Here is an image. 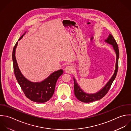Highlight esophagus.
I'll return each instance as SVG.
<instances>
[{"label": "esophagus", "instance_id": "esophagus-1", "mask_svg": "<svg viewBox=\"0 0 131 131\" xmlns=\"http://www.w3.org/2000/svg\"><path fill=\"white\" fill-rule=\"evenodd\" d=\"M65 70L66 73L70 74L73 72V68L71 66H67L65 68Z\"/></svg>", "mask_w": 131, "mask_h": 131}]
</instances>
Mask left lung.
<instances>
[{
	"label": "left lung",
	"instance_id": "8db88e82",
	"mask_svg": "<svg viewBox=\"0 0 131 131\" xmlns=\"http://www.w3.org/2000/svg\"><path fill=\"white\" fill-rule=\"evenodd\" d=\"M105 42L112 46V47L116 53V59L115 63V69L114 73L112 75V77L110 78V79L109 80V81L106 84V85L99 91L94 93H88L83 90V89L80 87L78 83L77 82L75 79L73 78L74 90L75 96L79 101L83 103H90L102 99L108 93L113 82L114 81L116 77L118 71V59L119 56V49L117 44L113 36L110 34H109L108 37L105 40Z\"/></svg>",
	"mask_w": 131,
	"mask_h": 131
}]
</instances>
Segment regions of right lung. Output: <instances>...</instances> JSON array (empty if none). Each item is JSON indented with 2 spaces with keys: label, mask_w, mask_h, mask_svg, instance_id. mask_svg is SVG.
<instances>
[{
  "label": "right lung",
  "mask_w": 131,
  "mask_h": 131,
  "mask_svg": "<svg viewBox=\"0 0 131 131\" xmlns=\"http://www.w3.org/2000/svg\"><path fill=\"white\" fill-rule=\"evenodd\" d=\"M25 33L26 32L18 41L22 38ZM18 43V42L16 43L12 53L14 71L17 81L26 97L30 101L39 103L46 102L52 96L57 81L63 73V70L61 69L53 72L47 78L39 82H32L28 80L22 74L16 61L15 52Z\"/></svg>",
  "instance_id": "1"
}]
</instances>
